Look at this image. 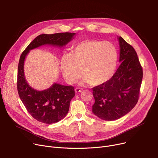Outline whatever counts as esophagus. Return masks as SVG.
I'll return each instance as SVG.
<instances>
[{
  "label": "esophagus",
  "instance_id": "34e87169",
  "mask_svg": "<svg viewBox=\"0 0 158 158\" xmlns=\"http://www.w3.org/2000/svg\"><path fill=\"white\" fill-rule=\"evenodd\" d=\"M82 91V88H76V89H75V92H76V93L81 92Z\"/></svg>",
  "mask_w": 158,
  "mask_h": 158
}]
</instances>
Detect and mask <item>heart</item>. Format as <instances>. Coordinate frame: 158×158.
Listing matches in <instances>:
<instances>
[{
    "mask_svg": "<svg viewBox=\"0 0 158 158\" xmlns=\"http://www.w3.org/2000/svg\"><path fill=\"white\" fill-rule=\"evenodd\" d=\"M118 63V52L111 43L86 40L63 56L61 70L65 80L73 83L79 77L81 70L83 82L98 86L108 81L114 74Z\"/></svg>",
    "mask_w": 158,
    "mask_h": 158,
    "instance_id": "b5f03b06",
    "label": "heart"
}]
</instances>
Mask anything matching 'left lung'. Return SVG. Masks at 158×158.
Listing matches in <instances>:
<instances>
[{
	"label": "left lung",
	"mask_w": 158,
	"mask_h": 158,
	"mask_svg": "<svg viewBox=\"0 0 158 158\" xmlns=\"http://www.w3.org/2000/svg\"><path fill=\"white\" fill-rule=\"evenodd\" d=\"M121 64L113 77L92 88L93 113L104 120H114L127 114L138 101L143 69L135 48L118 38Z\"/></svg>",
	"instance_id": "8db88e82"
}]
</instances>
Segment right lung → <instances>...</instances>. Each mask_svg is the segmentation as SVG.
Returning <instances> with one entry per match:
<instances>
[{
	"label": "right lung",
	"mask_w": 158,
	"mask_h": 158,
	"mask_svg": "<svg viewBox=\"0 0 158 158\" xmlns=\"http://www.w3.org/2000/svg\"><path fill=\"white\" fill-rule=\"evenodd\" d=\"M75 33L60 32L52 35H40L22 53L18 66L17 90L27 111L36 120L44 123L60 121L68 113L70 102L75 96L74 87L55 83L51 88L37 91L31 88L26 81L23 63L30 50L43 45L63 47L72 40Z\"/></svg>",
	"instance_id": "right-lung-1"
}]
</instances>
